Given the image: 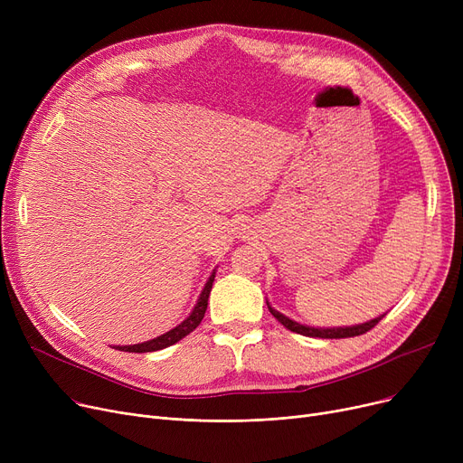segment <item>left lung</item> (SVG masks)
Returning a JSON list of instances; mask_svg holds the SVG:
<instances>
[{"label":"left lung","instance_id":"left-lung-1","mask_svg":"<svg viewBox=\"0 0 463 463\" xmlns=\"http://www.w3.org/2000/svg\"><path fill=\"white\" fill-rule=\"evenodd\" d=\"M266 306H269V309H270V313L274 315V317L285 328H288L290 332H297V334H302V335H307V337H323V339H339V337H353V335L366 334L368 330H372L386 315V313H383V315H379V317H375L372 321L353 325V326H328V328H325V326H309V325H302V323H297L293 319H288L287 315H283L278 309H274L269 300H266Z\"/></svg>","mask_w":463,"mask_h":463}]
</instances>
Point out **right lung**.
I'll return each instance as SVG.
<instances>
[{"label": "right lung", "instance_id": "1", "mask_svg": "<svg viewBox=\"0 0 463 463\" xmlns=\"http://www.w3.org/2000/svg\"><path fill=\"white\" fill-rule=\"evenodd\" d=\"M213 278H215V270L210 274L203 293L197 300V304H194V307L191 309V313L187 315V317L178 325L175 326L173 330H168L154 339H148V342L144 344H137V345H114V349H119V351H126V353H152V351H161L165 347H170L178 344L182 337H185L187 334H191L194 328H197L204 317L206 313V307H208V297H210V290H212V283H213Z\"/></svg>", "mask_w": 463, "mask_h": 463}]
</instances>
